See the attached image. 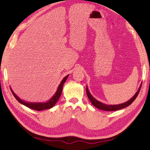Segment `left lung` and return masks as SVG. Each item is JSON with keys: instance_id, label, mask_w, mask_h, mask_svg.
I'll return each mask as SVG.
<instances>
[{"instance_id": "left-lung-1", "label": "left lung", "mask_w": 150, "mask_h": 150, "mask_svg": "<svg viewBox=\"0 0 150 150\" xmlns=\"http://www.w3.org/2000/svg\"><path fill=\"white\" fill-rule=\"evenodd\" d=\"M141 86H142V83L140 84V87L139 88L137 92H136L135 94L133 96V98H131L129 101L124 103L119 104V105H107V104H104V103H103L98 101L96 99L93 98V97L92 96V94H91L90 91L88 90V88L87 86H86V93H87L88 98L90 101H91V103H92V104L95 107L98 108L100 110H105V111H114V110L122 109V108L129 106L135 100L137 97L138 96V95H139L140 90V88H141Z\"/></svg>"}]
</instances>
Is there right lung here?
<instances>
[{"label":"right lung","instance_id":"obj_1","mask_svg":"<svg viewBox=\"0 0 150 150\" xmlns=\"http://www.w3.org/2000/svg\"><path fill=\"white\" fill-rule=\"evenodd\" d=\"M68 76H69V75H67L62 79V80L60 84H59V86H58V87L57 92H56V93L53 95V96H52V98L47 102L32 103V102H28V101H23V100H22V99H21L19 97L13 92V91L11 90V88H10V90L11 91V92H12L13 96L16 98V99L21 104L25 105V106L30 108H31V109L36 110H38V111L45 110V109H49V108H51L53 106H54V105L57 103V102L58 101V99H59L60 97L61 96L62 92L63 85L64 83H65V82L67 80V77H68Z\"/></svg>","mask_w":150,"mask_h":150}]
</instances>
